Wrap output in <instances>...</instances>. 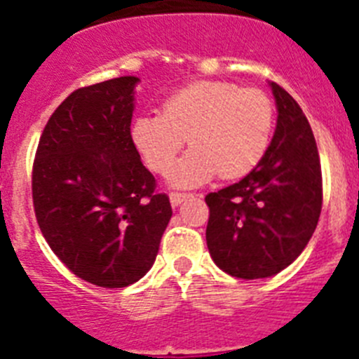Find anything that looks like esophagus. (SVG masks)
I'll return each mask as SVG.
<instances>
[{"mask_svg":"<svg viewBox=\"0 0 359 359\" xmlns=\"http://www.w3.org/2000/svg\"><path fill=\"white\" fill-rule=\"evenodd\" d=\"M189 198V194H182V192H170L169 194V199H170V205L172 207H177V205H182L185 199Z\"/></svg>","mask_w":359,"mask_h":359,"instance_id":"34e87169","label":"esophagus"}]
</instances>
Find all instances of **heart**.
Masks as SVG:
<instances>
[{
	"mask_svg": "<svg viewBox=\"0 0 359 359\" xmlns=\"http://www.w3.org/2000/svg\"><path fill=\"white\" fill-rule=\"evenodd\" d=\"M275 111L268 95L223 81H201L170 95L161 113L136 116L131 138L154 172L167 174L187 144L194 147L170 174L176 187H198L221 172L236 180L268 152Z\"/></svg>",
	"mask_w": 359,
	"mask_h": 359,
	"instance_id": "obj_1",
	"label": "heart"
}]
</instances>
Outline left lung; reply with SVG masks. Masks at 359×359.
<instances>
[{
	"mask_svg": "<svg viewBox=\"0 0 359 359\" xmlns=\"http://www.w3.org/2000/svg\"><path fill=\"white\" fill-rule=\"evenodd\" d=\"M269 86L278 116L268 152L239 183L205 198L208 252L224 273L246 280L287 268L322 210V169L309 122L284 88Z\"/></svg>",
	"mask_w": 359,
	"mask_h": 359,
	"instance_id": "left-lung-1",
	"label": "left lung"
}]
</instances>
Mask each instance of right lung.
<instances>
[{"label":"right lung","instance_id":"1","mask_svg":"<svg viewBox=\"0 0 359 359\" xmlns=\"http://www.w3.org/2000/svg\"><path fill=\"white\" fill-rule=\"evenodd\" d=\"M138 77L75 90L50 116L32 170L37 224L61 262L100 287L154 264L172 208L131 138Z\"/></svg>","mask_w":359,"mask_h":359}]
</instances>
